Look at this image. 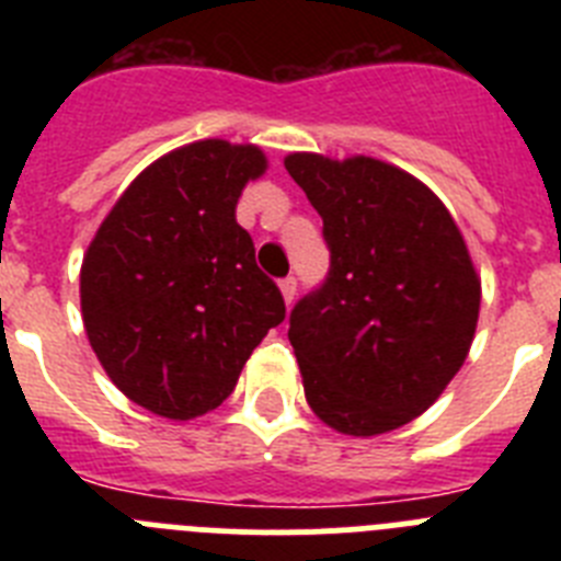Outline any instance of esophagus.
<instances>
[{
  "label": "esophagus",
  "instance_id": "obj_1",
  "mask_svg": "<svg viewBox=\"0 0 561 561\" xmlns=\"http://www.w3.org/2000/svg\"><path fill=\"white\" fill-rule=\"evenodd\" d=\"M280 291H284L286 304H291V300H295V295H297V277L295 275L284 277V280H280Z\"/></svg>",
  "mask_w": 561,
  "mask_h": 561
}]
</instances>
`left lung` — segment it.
I'll list each match as a JSON object with an SVG mask.
<instances>
[{
    "mask_svg": "<svg viewBox=\"0 0 561 561\" xmlns=\"http://www.w3.org/2000/svg\"><path fill=\"white\" fill-rule=\"evenodd\" d=\"M323 216L329 275L289 314L309 408L345 435H379L444 393L472 345L480 280L440 199L388 162L289 153Z\"/></svg>",
    "mask_w": 561,
    "mask_h": 561,
    "instance_id": "obj_1",
    "label": "left lung"
}]
</instances>
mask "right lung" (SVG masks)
I'll return each mask as SVG.
<instances>
[{
	"label": "right lung",
	"instance_id": "1",
	"mask_svg": "<svg viewBox=\"0 0 561 561\" xmlns=\"http://www.w3.org/2000/svg\"><path fill=\"white\" fill-rule=\"evenodd\" d=\"M264 171L255 146L176 148L128 185L89 244V342L108 379L151 413L187 421L219 408L284 323V295L236 221L238 196Z\"/></svg>",
	"mask_w": 561,
	"mask_h": 561
}]
</instances>
